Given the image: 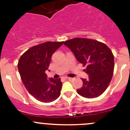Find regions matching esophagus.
<instances>
[{"label": "esophagus", "mask_w": 130, "mask_h": 130, "mask_svg": "<svg viewBox=\"0 0 130 130\" xmlns=\"http://www.w3.org/2000/svg\"><path fill=\"white\" fill-rule=\"evenodd\" d=\"M65 78L67 80H72V78H71V77H65Z\"/></svg>", "instance_id": "34e87169"}]
</instances>
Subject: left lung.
<instances>
[{"mask_svg":"<svg viewBox=\"0 0 130 130\" xmlns=\"http://www.w3.org/2000/svg\"><path fill=\"white\" fill-rule=\"evenodd\" d=\"M74 54L78 62L87 66L88 79L82 78L83 85L77 89L80 95L92 99L99 97L105 91L112 78L114 57L105 44L96 40L75 38L63 43Z\"/></svg>","mask_w":130,"mask_h":130,"instance_id":"left-lung-1","label":"left lung"}]
</instances>
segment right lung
I'll return each mask as SVG.
<instances>
[{"instance_id": "1", "label": "right lung", "mask_w": 130, "mask_h": 130, "mask_svg": "<svg viewBox=\"0 0 130 130\" xmlns=\"http://www.w3.org/2000/svg\"><path fill=\"white\" fill-rule=\"evenodd\" d=\"M63 43L45 42L27 50L18 61V70L26 89L35 99L43 103H50L60 95L61 79L47 78L52 56Z\"/></svg>"}]
</instances>
